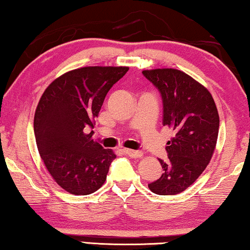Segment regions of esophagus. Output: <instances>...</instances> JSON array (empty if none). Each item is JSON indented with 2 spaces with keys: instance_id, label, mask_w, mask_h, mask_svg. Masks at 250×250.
<instances>
[{
  "instance_id": "1",
  "label": "esophagus",
  "mask_w": 250,
  "mask_h": 250,
  "mask_svg": "<svg viewBox=\"0 0 250 250\" xmlns=\"http://www.w3.org/2000/svg\"><path fill=\"white\" fill-rule=\"evenodd\" d=\"M123 151H124V153L129 157L139 158V157L142 156V151H140V150H132V149H126L125 148Z\"/></svg>"
}]
</instances>
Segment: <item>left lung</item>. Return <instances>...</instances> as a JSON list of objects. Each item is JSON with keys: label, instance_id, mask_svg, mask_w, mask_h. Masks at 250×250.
I'll use <instances>...</instances> for the list:
<instances>
[{"label": "left lung", "instance_id": "obj_1", "mask_svg": "<svg viewBox=\"0 0 250 250\" xmlns=\"http://www.w3.org/2000/svg\"><path fill=\"white\" fill-rule=\"evenodd\" d=\"M142 73L160 90L163 125L173 131L165 148L167 160H158L163 173L148 187L158 195H176L195 183L211 160L218 138V110L209 90L183 71Z\"/></svg>", "mask_w": 250, "mask_h": 250}]
</instances>
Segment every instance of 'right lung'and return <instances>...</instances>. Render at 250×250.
Wrapping results in <instances>:
<instances>
[{
    "label": "right lung",
    "mask_w": 250,
    "mask_h": 250,
    "mask_svg": "<svg viewBox=\"0 0 250 250\" xmlns=\"http://www.w3.org/2000/svg\"><path fill=\"white\" fill-rule=\"evenodd\" d=\"M127 66H85L56 78L42 94L34 115L39 154L57 185L88 195L104 184L116 158L92 139L95 118L110 88Z\"/></svg>",
    "instance_id": "right-lung-1"
}]
</instances>
